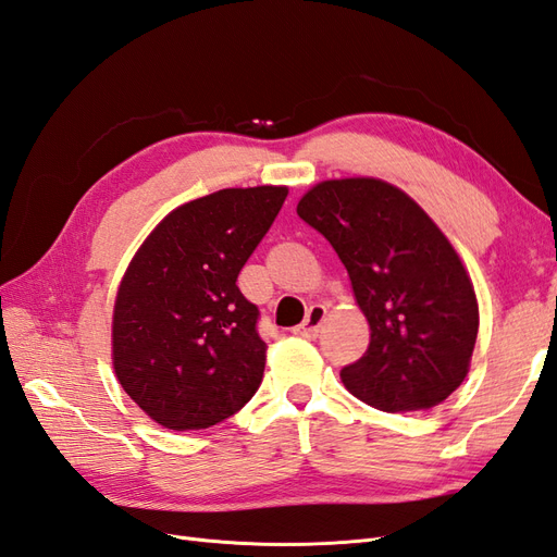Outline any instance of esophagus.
Listing matches in <instances>:
<instances>
[{
	"label": "esophagus",
	"mask_w": 557,
	"mask_h": 557,
	"mask_svg": "<svg viewBox=\"0 0 557 557\" xmlns=\"http://www.w3.org/2000/svg\"><path fill=\"white\" fill-rule=\"evenodd\" d=\"M327 315V309L323 305H313L305 318V323L297 325L293 332L305 336V339H315L318 332H320V325H323V320Z\"/></svg>",
	"instance_id": "1"
}]
</instances>
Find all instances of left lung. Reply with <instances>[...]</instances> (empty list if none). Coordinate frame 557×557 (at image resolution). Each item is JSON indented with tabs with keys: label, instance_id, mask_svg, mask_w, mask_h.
Returning a JSON list of instances; mask_svg holds the SVG:
<instances>
[{
	"label": "left lung",
	"instance_id": "left-lung-1",
	"mask_svg": "<svg viewBox=\"0 0 557 557\" xmlns=\"http://www.w3.org/2000/svg\"><path fill=\"white\" fill-rule=\"evenodd\" d=\"M344 262L369 323L364 356L342 369L350 395L387 413L425 411L458 391L479 334V301L458 250L397 185L315 183L297 205Z\"/></svg>",
	"mask_w": 557,
	"mask_h": 557
}]
</instances>
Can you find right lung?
<instances>
[{
  "label": "right lung",
  "mask_w": 557,
  "mask_h": 557,
  "mask_svg": "<svg viewBox=\"0 0 557 557\" xmlns=\"http://www.w3.org/2000/svg\"><path fill=\"white\" fill-rule=\"evenodd\" d=\"M288 188H225L166 213L134 252L113 305L111 360L123 391L166 430H205L262 383L267 344L237 276Z\"/></svg>",
  "instance_id": "obj_1"
}]
</instances>
